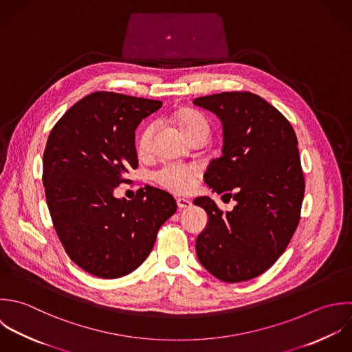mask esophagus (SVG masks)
Segmentation results:
<instances>
[{
	"mask_svg": "<svg viewBox=\"0 0 352 352\" xmlns=\"http://www.w3.org/2000/svg\"><path fill=\"white\" fill-rule=\"evenodd\" d=\"M177 206L179 210H185V208H189L192 203L188 199H177Z\"/></svg>",
	"mask_w": 352,
	"mask_h": 352,
	"instance_id": "34e87169",
	"label": "esophagus"
}]
</instances>
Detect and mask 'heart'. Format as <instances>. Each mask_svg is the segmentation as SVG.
<instances>
[{"instance_id": "obj_1", "label": "heart", "mask_w": 352, "mask_h": 352, "mask_svg": "<svg viewBox=\"0 0 352 352\" xmlns=\"http://www.w3.org/2000/svg\"><path fill=\"white\" fill-rule=\"evenodd\" d=\"M177 120L182 131L192 138L193 135L199 133H207L210 130L208 120L203 113L199 111L186 108L178 112ZM155 127L148 126L138 141V151L141 155H146L152 149V138H153ZM200 170L195 164H184V163H166L160 168H157L153 174L155 181L162 185L163 188L178 193H189L196 182V178L199 177Z\"/></svg>"}]
</instances>
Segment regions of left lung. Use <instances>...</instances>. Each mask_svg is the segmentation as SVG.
<instances>
[{
	"label": "left lung",
	"mask_w": 352,
	"mask_h": 352,
	"mask_svg": "<svg viewBox=\"0 0 352 352\" xmlns=\"http://www.w3.org/2000/svg\"><path fill=\"white\" fill-rule=\"evenodd\" d=\"M193 102L223 124L222 155L211 162L204 181L237 201L230 212L210 197L193 201L208 214L196 241L197 258L221 281H248L277 262L299 225L306 184L298 138L289 120L251 91Z\"/></svg>",
	"instance_id": "left-lung-1"
}]
</instances>
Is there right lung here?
I'll return each mask as SVG.
<instances>
[{"mask_svg":"<svg viewBox=\"0 0 352 352\" xmlns=\"http://www.w3.org/2000/svg\"><path fill=\"white\" fill-rule=\"evenodd\" d=\"M162 104L96 91L74 104L47 137L42 181L50 218L69 259L91 276L134 272L177 211L174 197L153 186L138 189L133 200L113 196L138 167L137 126Z\"/></svg>","mask_w":352,"mask_h":352,"instance_id":"obj_1","label":"right lung"}]
</instances>
